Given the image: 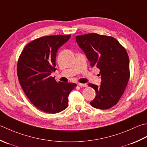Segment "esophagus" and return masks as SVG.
Wrapping results in <instances>:
<instances>
[{
    "label": "esophagus",
    "mask_w": 147,
    "mask_h": 147,
    "mask_svg": "<svg viewBox=\"0 0 147 147\" xmlns=\"http://www.w3.org/2000/svg\"><path fill=\"white\" fill-rule=\"evenodd\" d=\"M78 86H80V87H87V84H85V83H79L78 84Z\"/></svg>",
    "instance_id": "1"
}]
</instances>
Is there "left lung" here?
Returning a JSON list of instances; mask_svg holds the SVG:
<instances>
[{
  "label": "left lung",
  "mask_w": 147,
  "mask_h": 147,
  "mask_svg": "<svg viewBox=\"0 0 147 147\" xmlns=\"http://www.w3.org/2000/svg\"><path fill=\"white\" fill-rule=\"evenodd\" d=\"M78 45L84 51L91 67L100 70V87L89 83L96 96L90 104L92 107L107 110L116 105L127 85L130 71L126 50L114 37L96 33L77 36Z\"/></svg>",
  "instance_id": "8db88e82"
}]
</instances>
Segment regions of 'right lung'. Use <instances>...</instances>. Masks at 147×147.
Wrapping results in <instances>:
<instances>
[{
    "label": "right lung",
    "mask_w": 147,
    "mask_h": 147,
    "mask_svg": "<svg viewBox=\"0 0 147 147\" xmlns=\"http://www.w3.org/2000/svg\"><path fill=\"white\" fill-rule=\"evenodd\" d=\"M71 35L43 36L34 39L24 48L17 64L20 84L36 108L45 113H57L68 106L70 92L76 87L71 83L57 82L55 72L58 49Z\"/></svg>",
    "instance_id": "obj_1"
}]
</instances>
